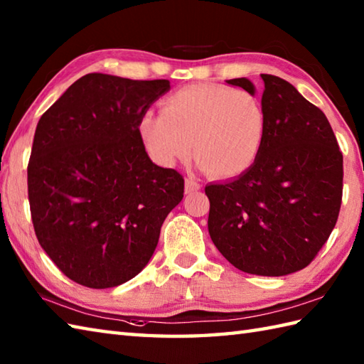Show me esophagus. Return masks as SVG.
Segmentation results:
<instances>
[{
  "mask_svg": "<svg viewBox=\"0 0 364 364\" xmlns=\"http://www.w3.org/2000/svg\"><path fill=\"white\" fill-rule=\"evenodd\" d=\"M200 183L197 180H194V178H186V181H184V192L186 194H194V192L200 191Z\"/></svg>",
  "mask_w": 364,
  "mask_h": 364,
  "instance_id": "obj_1",
  "label": "esophagus"
}]
</instances>
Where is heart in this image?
I'll return each mask as SVG.
<instances>
[{
    "label": "heart",
    "instance_id": "1",
    "mask_svg": "<svg viewBox=\"0 0 364 364\" xmlns=\"http://www.w3.org/2000/svg\"><path fill=\"white\" fill-rule=\"evenodd\" d=\"M267 112L259 97L220 84H192L146 111L139 134L162 167H173L194 150L197 166L219 178L245 173L259 158L267 137Z\"/></svg>",
    "mask_w": 364,
    "mask_h": 364
}]
</instances>
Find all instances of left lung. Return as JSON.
<instances>
[{
    "label": "left lung",
    "instance_id": "8db88e82",
    "mask_svg": "<svg viewBox=\"0 0 364 364\" xmlns=\"http://www.w3.org/2000/svg\"><path fill=\"white\" fill-rule=\"evenodd\" d=\"M267 137L257 162L205 188L208 231L239 270L282 277L306 267L335 228L343 198V153L330 123L299 90L261 75ZM255 95L250 80L227 81Z\"/></svg>",
    "mask_w": 364,
    "mask_h": 364
}]
</instances>
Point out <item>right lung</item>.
Masks as SVG:
<instances>
[{
    "label": "right lung",
    "mask_w": 364,
    "mask_h": 364,
    "mask_svg": "<svg viewBox=\"0 0 364 364\" xmlns=\"http://www.w3.org/2000/svg\"><path fill=\"white\" fill-rule=\"evenodd\" d=\"M167 80L89 73L37 123L28 197L38 244L60 272L87 288L134 278L181 202L183 176L151 162L139 119Z\"/></svg>",
    "instance_id": "add662e5"
}]
</instances>
